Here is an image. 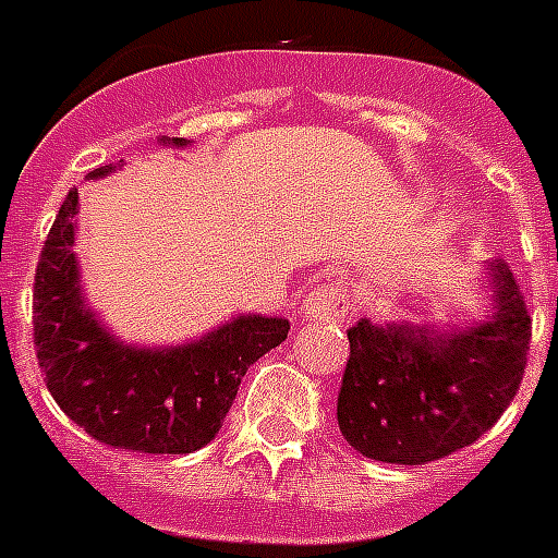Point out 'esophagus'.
Masks as SVG:
<instances>
[{"label":"esophagus","instance_id":"obj_1","mask_svg":"<svg viewBox=\"0 0 558 558\" xmlns=\"http://www.w3.org/2000/svg\"><path fill=\"white\" fill-rule=\"evenodd\" d=\"M344 304H348V289L339 283H324L306 295L301 310L306 322H336L344 313Z\"/></svg>","mask_w":558,"mask_h":558}]
</instances>
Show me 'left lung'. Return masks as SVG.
<instances>
[{"instance_id": "left-lung-1", "label": "left lung", "mask_w": 558, "mask_h": 558, "mask_svg": "<svg viewBox=\"0 0 558 558\" xmlns=\"http://www.w3.org/2000/svg\"><path fill=\"white\" fill-rule=\"evenodd\" d=\"M484 292L481 322L350 327L339 428L359 454L420 466L498 423L527 365L530 315L507 263L486 266Z\"/></svg>"}]
</instances>
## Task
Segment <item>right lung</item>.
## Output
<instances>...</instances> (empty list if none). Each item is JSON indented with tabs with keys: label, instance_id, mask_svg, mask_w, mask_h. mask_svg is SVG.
Segmentation results:
<instances>
[{
	"label": "right lung",
	"instance_id": "obj_1",
	"mask_svg": "<svg viewBox=\"0 0 558 558\" xmlns=\"http://www.w3.org/2000/svg\"><path fill=\"white\" fill-rule=\"evenodd\" d=\"M159 144L179 150L187 138L161 135ZM109 173L116 165L92 170L89 179ZM77 205V191H69L34 278V344L46 388L69 420L112 449L191 454L217 437L240 379L287 339L289 322L243 313L168 348L118 339L83 295L72 248Z\"/></svg>",
	"mask_w": 558,
	"mask_h": 558
}]
</instances>
